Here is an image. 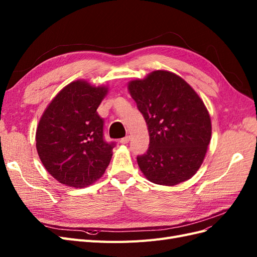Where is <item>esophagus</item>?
Masks as SVG:
<instances>
[{
	"instance_id": "obj_1",
	"label": "esophagus",
	"mask_w": 257,
	"mask_h": 257,
	"mask_svg": "<svg viewBox=\"0 0 257 257\" xmlns=\"http://www.w3.org/2000/svg\"><path fill=\"white\" fill-rule=\"evenodd\" d=\"M128 142H130V136H125V137L121 139L120 144H121V145H126Z\"/></svg>"
}]
</instances>
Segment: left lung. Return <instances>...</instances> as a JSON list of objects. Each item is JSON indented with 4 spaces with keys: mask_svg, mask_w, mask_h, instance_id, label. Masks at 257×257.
<instances>
[{
    "mask_svg": "<svg viewBox=\"0 0 257 257\" xmlns=\"http://www.w3.org/2000/svg\"><path fill=\"white\" fill-rule=\"evenodd\" d=\"M127 89L150 136L149 149L137 158L144 176L166 186L189 180L211 141V119L203 99L180 76L164 69L131 80Z\"/></svg>",
    "mask_w": 257,
    "mask_h": 257,
    "instance_id": "left-lung-1",
    "label": "left lung"
}]
</instances>
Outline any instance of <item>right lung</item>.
I'll list each match as a JSON object with an SVG mask.
<instances>
[{
  "label": "right lung",
  "mask_w": 257,
  "mask_h": 257,
  "mask_svg": "<svg viewBox=\"0 0 257 257\" xmlns=\"http://www.w3.org/2000/svg\"><path fill=\"white\" fill-rule=\"evenodd\" d=\"M109 88L77 79L46 107L36 128V150L46 170L62 184L87 188L105 173L113 145L103 139L96 109Z\"/></svg>",
  "instance_id": "obj_1"
}]
</instances>
